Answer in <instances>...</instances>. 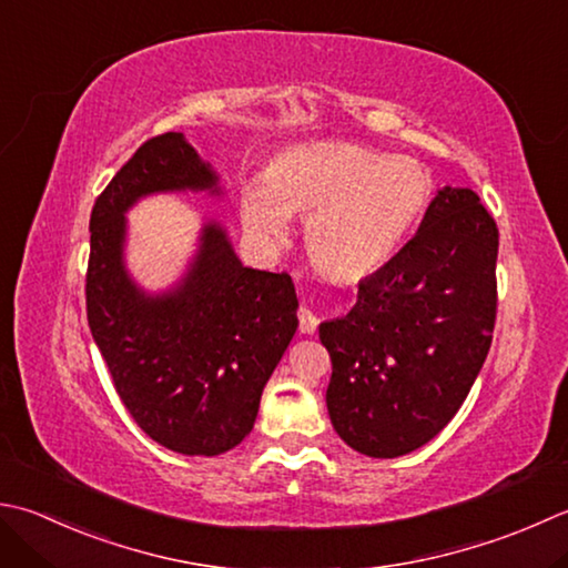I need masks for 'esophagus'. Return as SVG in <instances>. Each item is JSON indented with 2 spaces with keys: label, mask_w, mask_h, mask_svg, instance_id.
I'll list each match as a JSON object with an SVG mask.
<instances>
[{
  "label": "esophagus",
  "mask_w": 568,
  "mask_h": 568,
  "mask_svg": "<svg viewBox=\"0 0 568 568\" xmlns=\"http://www.w3.org/2000/svg\"><path fill=\"white\" fill-rule=\"evenodd\" d=\"M297 317H300V332H303V335H315L320 320H317V315L313 313V310L300 307L297 310Z\"/></svg>",
  "instance_id": "obj_1"
}]
</instances>
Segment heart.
<instances>
[{
  "label": "heart",
  "mask_w": 568,
  "mask_h": 568,
  "mask_svg": "<svg viewBox=\"0 0 568 568\" xmlns=\"http://www.w3.org/2000/svg\"><path fill=\"white\" fill-rule=\"evenodd\" d=\"M418 162L352 142L291 148L241 186V221L263 248L291 241V219H307V251L320 271L362 281L402 251L430 202Z\"/></svg>",
  "instance_id": "obj_1"
}]
</instances>
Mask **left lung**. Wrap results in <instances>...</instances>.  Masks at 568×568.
Segmentation results:
<instances>
[{
    "mask_svg": "<svg viewBox=\"0 0 568 568\" xmlns=\"http://www.w3.org/2000/svg\"><path fill=\"white\" fill-rule=\"evenodd\" d=\"M497 226L468 186H443L416 236L320 325L332 359L327 410L369 458H398L450 424L490 352Z\"/></svg>",
    "mask_w": 568,
    "mask_h": 568,
    "instance_id": "1",
    "label": "left lung"
}]
</instances>
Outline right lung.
I'll list each match as a JSON object with an SVG mask.
<instances>
[{"label":"right lung","instance_id":"obj_1","mask_svg":"<svg viewBox=\"0 0 568 568\" xmlns=\"http://www.w3.org/2000/svg\"><path fill=\"white\" fill-rule=\"evenodd\" d=\"M182 192L224 196L182 132L148 140L122 164L91 214L85 305L135 424L166 450L211 458L253 430L297 329V295L287 273L246 268L216 219L202 224L180 281L160 293L142 287L125 263V214L144 196Z\"/></svg>","mask_w":568,"mask_h":568}]
</instances>
